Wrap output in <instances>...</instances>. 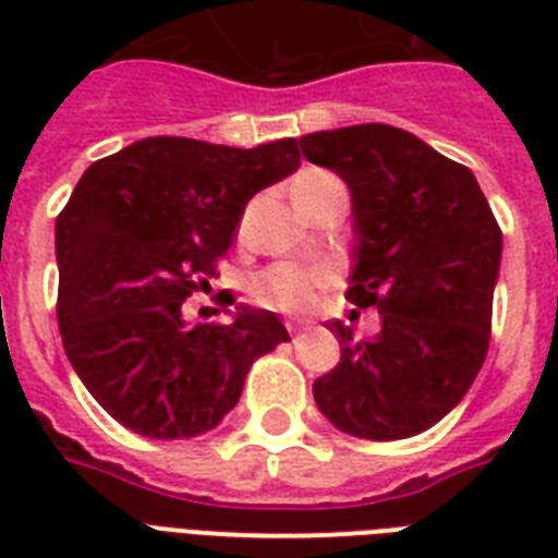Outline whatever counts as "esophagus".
Here are the masks:
<instances>
[{"label":"esophagus","mask_w":558,"mask_h":558,"mask_svg":"<svg viewBox=\"0 0 558 558\" xmlns=\"http://www.w3.org/2000/svg\"><path fill=\"white\" fill-rule=\"evenodd\" d=\"M304 327H306V322H301V318H289V322H287L289 332H301Z\"/></svg>","instance_id":"obj_1"}]
</instances>
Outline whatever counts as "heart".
<instances>
[{
	"instance_id": "b5f03b06",
	"label": "heart",
	"mask_w": 558,
	"mask_h": 558,
	"mask_svg": "<svg viewBox=\"0 0 558 558\" xmlns=\"http://www.w3.org/2000/svg\"><path fill=\"white\" fill-rule=\"evenodd\" d=\"M339 177H332L330 170H301L292 182V196L298 208H310L322 193L339 187ZM248 222H252V208L243 210V217L236 222V243H243L248 236ZM330 283V269L324 266H298V263H275L269 269H263L252 280V298L260 306L280 310V313H301L306 306L318 301V292Z\"/></svg>"
}]
</instances>
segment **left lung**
Here are the masks:
<instances>
[{"label":"left lung","instance_id":"8db88e82","mask_svg":"<svg viewBox=\"0 0 558 558\" xmlns=\"http://www.w3.org/2000/svg\"><path fill=\"white\" fill-rule=\"evenodd\" d=\"M301 150L353 196L356 269L348 301L376 306L381 330L353 339L330 322L341 362L313 397L336 428L402 440L458 405L484 365L501 228L472 170L390 124L310 133Z\"/></svg>","mask_w":558,"mask_h":558}]
</instances>
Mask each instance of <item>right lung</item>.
Returning <instances> with one entry per match:
<instances>
[{
  "label": "right lung",
  "instance_id": "right-lung-1",
  "mask_svg": "<svg viewBox=\"0 0 558 558\" xmlns=\"http://www.w3.org/2000/svg\"><path fill=\"white\" fill-rule=\"evenodd\" d=\"M298 165V138L240 150L156 135L81 177L54 228L57 322L86 390L124 428L153 440L217 428L254 362L289 341L269 310L187 324L182 304L217 275L248 199Z\"/></svg>",
  "mask_w": 558,
  "mask_h": 558
}]
</instances>
